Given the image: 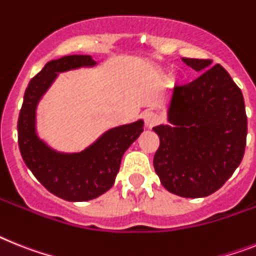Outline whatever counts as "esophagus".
I'll return each mask as SVG.
<instances>
[{"label": "esophagus", "mask_w": 256, "mask_h": 256, "mask_svg": "<svg viewBox=\"0 0 256 256\" xmlns=\"http://www.w3.org/2000/svg\"><path fill=\"white\" fill-rule=\"evenodd\" d=\"M143 120H144V124L147 128H152V126H154L156 124H158L160 117H158L156 113H154V112L147 110L143 113Z\"/></svg>", "instance_id": "1"}]
</instances>
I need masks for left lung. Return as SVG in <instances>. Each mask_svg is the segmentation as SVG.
Wrapping results in <instances>:
<instances>
[{"instance_id":"1","label":"left lung","mask_w":256,"mask_h":256,"mask_svg":"<svg viewBox=\"0 0 256 256\" xmlns=\"http://www.w3.org/2000/svg\"><path fill=\"white\" fill-rule=\"evenodd\" d=\"M200 76L174 87L168 124L154 126L160 138L154 166L161 184L184 198L211 195L241 164L248 117L241 90L211 60L182 58Z\"/></svg>"}]
</instances>
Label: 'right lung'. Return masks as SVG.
<instances>
[{
	"label": "right lung",
	"mask_w": 256,
	"mask_h": 256,
	"mask_svg": "<svg viewBox=\"0 0 256 256\" xmlns=\"http://www.w3.org/2000/svg\"><path fill=\"white\" fill-rule=\"evenodd\" d=\"M91 56H65L52 60L36 74L24 92L18 120V143L26 165L38 181L56 196L86 202L106 192L116 181L124 151L143 132L142 120L109 128L80 152L56 151L36 132V109L60 72L94 68Z\"/></svg>",
	"instance_id": "obj_1"
}]
</instances>
